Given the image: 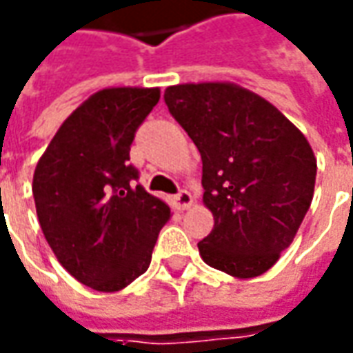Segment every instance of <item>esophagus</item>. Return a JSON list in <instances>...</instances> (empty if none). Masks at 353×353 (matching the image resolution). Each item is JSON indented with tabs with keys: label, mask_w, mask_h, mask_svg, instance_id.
Here are the masks:
<instances>
[{
	"label": "esophagus",
	"mask_w": 353,
	"mask_h": 353,
	"mask_svg": "<svg viewBox=\"0 0 353 353\" xmlns=\"http://www.w3.org/2000/svg\"><path fill=\"white\" fill-rule=\"evenodd\" d=\"M174 205H176L177 210H187V208L193 205V196L189 191H179L176 196H174Z\"/></svg>",
	"instance_id": "1"
}]
</instances>
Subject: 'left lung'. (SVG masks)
<instances>
[{"mask_svg":"<svg viewBox=\"0 0 353 353\" xmlns=\"http://www.w3.org/2000/svg\"><path fill=\"white\" fill-rule=\"evenodd\" d=\"M170 114L203 160V203L214 228L199 253L208 267L255 278L294 241L315 191L317 158L276 106L236 83L168 86Z\"/></svg>","mask_w":353,"mask_h":353,"instance_id":"left-lung-1","label":"left lung"}]
</instances>
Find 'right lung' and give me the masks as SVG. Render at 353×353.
<instances>
[{
  "instance_id": "add662e5",
  "label": "right lung",
  "mask_w": 353,
  "mask_h": 353,
  "mask_svg": "<svg viewBox=\"0 0 353 353\" xmlns=\"http://www.w3.org/2000/svg\"><path fill=\"white\" fill-rule=\"evenodd\" d=\"M160 88L110 86L88 96L57 129L32 177L36 214L61 267L96 292H119L150 265L170 220L162 199L135 185L137 127Z\"/></svg>"
}]
</instances>
